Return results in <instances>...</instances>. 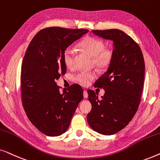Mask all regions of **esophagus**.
I'll return each instance as SVG.
<instances>
[{
    "label": "esophagus",
    "mask_w": 160,
    "mask_h": 160,
    "mask_svg": "<svg viewBox=\"0 0 160 160\" xmlns=\"http://www.w3.org/2000/svg\"><path fill=\"white\" fill-rule=\"evenodd\" d=\"M83 95H84V98H88V94H87V92L86 90L84 91V92H83Z\"/></svg>",
    "instance_id": "34e87169"
}]
</instances>
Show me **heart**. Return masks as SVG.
<instances>
[{
	"label": "heart",
	"instance_id": "b5f03b06",
	"mask_svg": "<svg viewBox=\"0 0 160 160\" xmlns=\"http://www.w3.org/2000/svg\"><path fill=\"white\" fill-rule=\"evenodd\" d=\"M78 48L92 58L93 64L98 68H105L110 64L113 53L110 49H104L103 41L94 37H86L78 43ZM75 60V54L71 47L67 48L63 52V61L66 67L73 68ZM92 72H82L76 77V80L82 85H87L95 78Z\"/></svg>",
	"mask_w": 160,
	"mask_h": 160
}]
</instances>
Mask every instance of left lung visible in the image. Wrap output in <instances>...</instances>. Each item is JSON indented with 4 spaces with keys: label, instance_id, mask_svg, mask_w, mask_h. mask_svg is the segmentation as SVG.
Returning a JSON list of instances; mask_svg holds the SVG:
<instances>
[{
    "label": "left lung",
    "instance_id": "left-lung-1",
    "mask_svg": "<svg viewBox=\"0 0 160 160\" xmlns=\"http://www.w3.org/2000/svg\"><path fill=\"white\" fill-rule=\"evenodd\" d=\"M95 36L113 41V58L95 86L105 90L101 99L87 90L92 110L87 122L102 135L115 134L128 125L139 106L143 91L145 63L141 48L122 30H92Z\"/></svg>",
    "mask_w": 160,
    "mask_h": 160
}]
</instances>
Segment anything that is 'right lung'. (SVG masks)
I'll list each match as a JSON object with an SVG mask.
<instances>
[{"mask_svg": "<svg viewBox=\"0 0 160 160\" xmlns=\"http://www.w3.org/2000/svg\"><path fill=\"white\" fill-rule=\"evenodd\" d=\"M88 30L52 27L38 32L24 56L21 72L22 100L28 119L48 136L68 130L81 100L83 89L73 84L59 91L55 80L66 72L63 52Z\"/></svg>", "mask_w": 160, "mask_h": 160, "instance_id": "1", "label": "right lung"}]
</instances>
